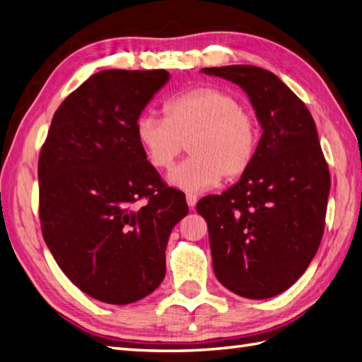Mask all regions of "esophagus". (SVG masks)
Here are the masks:
<instances>
[{
  "label": "esophagus",
  "instance_id": "esophagus-1",
  "mask_svg": "<svg viewBox=\"0 0 362 362\" xmlns=\"http://www.w3.org/2000/svg\"><path fill=\"white\" fill-rule=\"evenodd\" d=\"M187 204L191 209H194V206L197 204V196L196 194H187Z\"/></svg>",
  "mask_w": 362,
  "mask_h": 362
}]
</instances>
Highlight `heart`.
Returning <instances> with one entry per match:
<instances>
[{"label":"heart","mask_w":362,"mask_h":362,"mask_svg":"<svg viewBox=\"0 0 362 362\" xmlns=\"http://www.w3.org/2000/svg\"><path fill=\"white\" fill-rule=\"evenodd\" d=\"M165 117L143 114L136 134L146 160L156 170H170L185 146L189 157L171 173L170 180L187 189L213 188L233 182L253 166L260 141L256 117L233 92L196 86L173 95Z\"/></svg>","instance_id":"1"}]
</instances>
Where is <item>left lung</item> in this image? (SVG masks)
Segmentation results:
<instances>
[{"instance_id":"obj_1","label":"left lung","mask_w":362,"mask_h":362,"mask_svg":"<svg viewBox=\"0 0 362 362\" xmlns=\"http://www.w3.org/2000/svg\"><path fill=\"white\" fill-rule=\"evenodd\" d=\"M202 71L245 90L264 131L250 171L221 196L197 202L214 274L242 298H272L304 274L319 248L329 165L312 114L273 72L250 64Z\"/></svg>"}]
</instances>
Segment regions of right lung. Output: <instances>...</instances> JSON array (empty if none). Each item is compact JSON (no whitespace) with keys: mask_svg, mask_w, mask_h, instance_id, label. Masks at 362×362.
Segmentation results:
<instances>
[{"mask_svg":"<svg viewBox=\"0 0 362 362\" xmlns=\"http://www.w3.org/2000/svg\"><path fill=\"white\" fill-rule=\"evenodd\" d=\"M165 69L94 74L54 114L38 158L40 222L62 272L86 295L124 305L165 277V250L188 214L182 191L146 160L136 134Z\"/></svg>","mask_w":362,"mask_h":362,"instance_id":"obj_1","label":"right lung"}]
</instances>
